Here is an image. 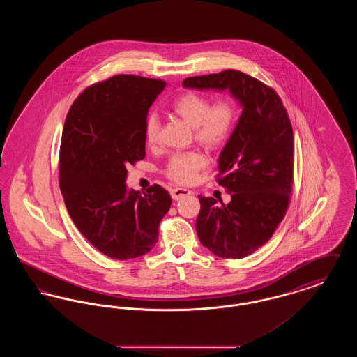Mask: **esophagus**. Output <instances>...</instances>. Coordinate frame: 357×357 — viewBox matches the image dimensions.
Wrapping results in <instances>:
<instances>
[{"label":"esophagus","mask_w":357,"mask_h":357,"mask_svg":"<svg viewBox=\"0 0 357 357\" xmlns=\"http://www.w3.org/2000/svg\"><path fill=\"white\" fill-rule=\"evenodd\" d=\"M190 194H191V191L187 190V188H183V187H176V188L171 190V197H172L174 201H179V199H182L183 197H187Z\"/></svg>","instance_id":"esophagus-1"}]
</instances>
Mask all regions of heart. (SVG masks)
Here are the masks:
<instances>
[{
  "label": "heart",
  "instance_id": "obj_1",
  "mask_svg": "<svg viewBox=\"0 0 357 357\" xmlns=\"http://www.w3.org/2000/svg\"><path fill=\"white\" fill-rule=\"evenodd\" d=\"M171 109L175 115L192 127L194 139L208 150L223 147L236 128L237 104L231 99L210 102L207 96L197 92H185L178 96ZM160 121L156 114H149L144 120V137L149 144L158 143ZM206 166V158L198 151L174 153L166 163L165 175L171 181L188 185Z\"/></svg>",
  "mask_w": 357,
  "mask_h": 357
}]
</instances>
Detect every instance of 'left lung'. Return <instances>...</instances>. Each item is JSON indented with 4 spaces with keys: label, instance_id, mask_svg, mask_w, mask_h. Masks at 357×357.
Here are the masks:
<instances>
[{
    "label": "left lung",
    "instance_id": "1",
    "mask_svg": "<svg viewBox=\"0 0 357 357\" xmlns=\"http://www.w3.org/2000/svg\"><path fill=\"white\" fill-rule=\"evenodd\" d=\"M185 86L229 89L242 114L222 150L217 182L231 201L199 195L197 234L213 255L239 259L272 238L288 210L293 188V128L272 86L241 70L187 77Z\"/></svg>",
    "mask_w": 357,
    "mask_h": 357
}]
</instances>
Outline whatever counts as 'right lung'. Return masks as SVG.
<instances>
[{"instance_id":"add662e5","label":"right lung","mask_w":357,"mask_h":357,"mask_svg":"<svg viewBox=\"0 0 357 357\" xmlns=\"http://www.w3.org/2000/svg\"><path fill=\"white\" fill-rule=\"evenodd\" d=\"M166 82L116 75L86 86L69 108L60 144L59 185L69 215L114 259L149 253L171 197L153 185L127 192V167L146 156L144 120Z\"/></svg>"}]
</instances>
